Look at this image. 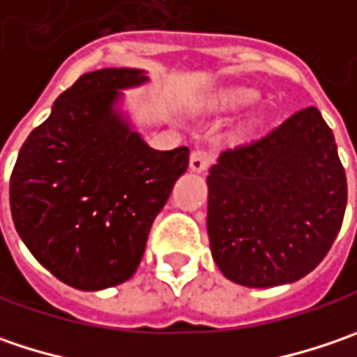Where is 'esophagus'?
I'll return each instance as SVG.
<instances>
[{"label": "esophagus", "mask_w": 357, "mask_h": 357, "mask_svg": "<svg viewBox=\"0 0 357 357\" xmlns=\"http://www.w3.org/2000/svg\"><path fill=\"white\" fill-rule=\"evenodd\" d=\"M209 162H211V155H209L208 151L195 149V151H192V155H190V169L194 174H202V172H206L209 167Z\"/></svg>", "instance_id": "1"}]
</instances>
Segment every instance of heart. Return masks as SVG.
<instances>
[{"label": "heart", "mask_w": 357, "mask_h": 357, "mask_svg": "<svg viewBox=\"0 0 357 357\" xmlns=\"http://www.w3.org/2000/svg\"><path fill=\"white\" fill-rule=\"evenodd\" d=\"M257 98H259L257 91L252 89V87L227 86L208 93L204 98V107L208 109L209 114H238V112L252 107L257 101ZM252 126H254V121H243L238 128V133L248 132Z\"/></svg>", "instance_id": "obj_1"}]
</instances>
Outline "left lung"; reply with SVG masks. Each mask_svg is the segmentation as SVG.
I'll list each match as a JSON object with an SVG mask.
<instances>
[{
  "instance_id": "left-lung-1",
  "label": "left lung",
  "mask_w": 357,
  "mask_h": 357,
  "mask_svg": "<svg viewBox=\"0 0 357 357\" xmlns=\"http://www.w3.org/2000/svg\"><path fill=\"white\" fill-rule=\"evenodd\" d=\"M208 236L225 278L245 287L298 282L342 227L348 185L332 130L316 107L209 167Z\"/></svg>"
}]
</instances>
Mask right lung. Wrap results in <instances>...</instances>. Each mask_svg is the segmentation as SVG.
I'll use <instances>...</instances> for the list:
<instances>
[{
  "mask_svg": "<svg viewBox=\"0 0 357 357\" xmlns=\"http://www.w3.org/2000/svg\"><path fill=\"white\" fill-rule=\"evenodd\" d=\"M148 71L84 73L29 133L9 181L11 218L39 264L63 284L98 291L128 282L149 227L190 160L185 146L149 148L126 107Z\"/></svg>",
  "mask_w": 357,
  "mask_h": 357,
  "instance_id": "obj_1",
  "label": "right lung"
}]
</instances>
